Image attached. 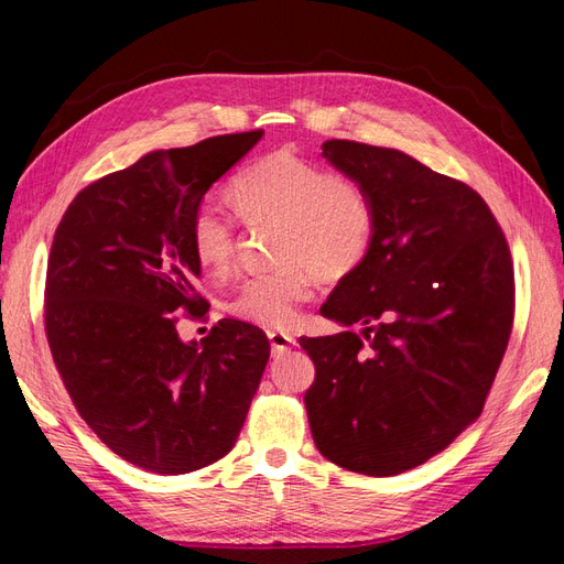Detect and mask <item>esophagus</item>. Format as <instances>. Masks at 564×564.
I'll list each match as a JSON object with an SVG mask.
<instances>
[{
    "label": "esophagus",
    "mask_w": 564,
    "mask_h": 564,
    "mask_svg": "<svg viewBox=\"0 0 564 564\" xmlns=\"http://www.w3.org/2000/svg\"><path fill=\"white\" fill-rule=\"evenodd\" d=\"M268 338H270L272 352H284V350H292L296 346V338L292 334H284V332H268Z\"/></svg>",
    "instance_id": "obj_1"
}]
</instances>
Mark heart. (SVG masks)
Here are the masks:
<instances>
[{
  "label": "heart",
  "mask_w": 564,
  "mask_h": 564,
  "mask_svg": "<svg viewBox=\"0 0 564 564\" xmlns=\"http://www.w3.org/2000/svg\"><path fill=\"white\" fill-rule=\"evenodd\" d=\"M228 197L247 226L280 224V268L247 278L230 301L240 319L292 327L317 278L338 282L362 265L377 230L373 202L360 181L282 148L230 181ZM191 247L204 272L224 278L237 259L235 216L204 204L191 220Z\"/></svg>",
  "instance_id": "b5f03b06"
}]
</instances>
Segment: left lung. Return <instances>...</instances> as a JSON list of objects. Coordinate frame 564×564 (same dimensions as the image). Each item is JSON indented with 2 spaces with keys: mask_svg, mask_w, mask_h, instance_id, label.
<instances>
[{
  "mask_svg": "<svg viewBox=\"0 0 564 564\" xmlns=\"http://www.w3.org/2000/svg\"><path fill=\"white\" fill-rule=\"evenodd\" d=\"M377 212L362 265L319 313L362 336H301L315 362L305 412L319 454L373 477L425 464L482 414L516 317L513 259L473 187L392 148L327 141Z\"/></svg>",
  "mask_w": 564,
  "mask_h": 564,
  "instance_id": "obj_1",
  "label": "left lung"
}]
</instances>
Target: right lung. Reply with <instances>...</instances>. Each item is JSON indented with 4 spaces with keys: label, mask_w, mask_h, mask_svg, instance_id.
Instances as JSON below:
<instances>
[{
    "label": "right lung",
    "mask_w": 564,
    "mask_h": 564,
    "mask_svg": "<svg viewBox=\"0 0 564 564\" xmlns=\"http://www.w3.org/2000/svg\"><path fill=\"white\" fill-rule=\"evenodd\" d=\"M261 129L158 150L84 187L51 245L44 329L61 381L106 447L160 475L224 458L270 357L268 336L220 319L183 344L178 315L202 319L191 220L202 197L259 143Z\"/></svg>",
    "instance_id": "add662e5"
}]
</instances>
